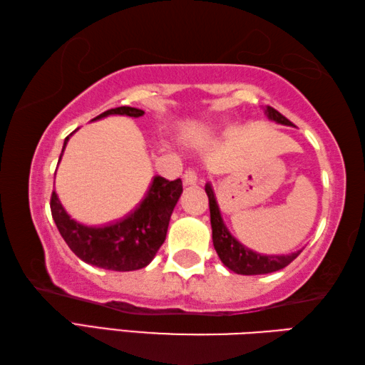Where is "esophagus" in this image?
<instances>
[{"instance_id":"34e87169","label":"esophagus","mask_w":365,"mask_h":365,"mask_svg":"<svg viewBox=\"0 0 365 365\" xmlns=\"http://www.w3.org/2000/svg\"><path fill=\"white\" fill-rule=\"evenodd\" d=\"M197 181H199V178H197V173L194 170L184 171V175H182L184 186H194Z\"/></svg>"}]
</instances>
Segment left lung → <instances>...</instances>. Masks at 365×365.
Segmentation results:
<instances>
[{
    "mask_svg": "<svg viewBox=\"0 0 365 365\" xmlns=\"http://www.w3.org/2000/svg\"><path fill=\"white\" fill-rule=\"evenodd\" d=\"M267 118L272 121H277L280 125L290 126L292 121L285 118L282 113H279L276 108L267 106L266 107ZM205 192L208 195L210 203V221H212V231H213V245L215 250L218 253L222 264L235 274H242V276H258V274H269L276 272L279 269H284L289 266L293 259H295L302 250L290 253V255H261L250 250V248L242 245L240 242L229 232L225 221L221 218L220 207L216 203L213 189L210 184L205 186Z\"/></svg>",
    "mask_w": 365,
    "mask_h": 365,
    "instance_id": "obj_1",
    "label": "left lung"
}]
</instances>
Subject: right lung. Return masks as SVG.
Segmentation results:
<instances>
[{
    "mask_svg": "<svg viewBox=\"0 0 365 365\" xmlns=\"http://www.w3.org/2000/svg\"><path fill=\"white\" fill-rule=\"evenodd\" d=\"M107 115L138 118L143 117L144 110L123 106L106 110L94 120ZM68 138L63 140V149ZM181 194V179L168 181L162 176H155L139 207L112 225L98 227L80 225L70 218L56 192L51 195V213L62 239L85 263L110 271H136L149 264L162 247L171 213Z\"/></svg>",
    "mask_w": 365,
    "mask_h": 365,
    "instance_id": "1",
    "label": "right lung"
}]
</instances>
